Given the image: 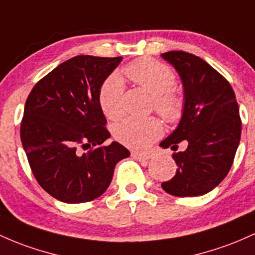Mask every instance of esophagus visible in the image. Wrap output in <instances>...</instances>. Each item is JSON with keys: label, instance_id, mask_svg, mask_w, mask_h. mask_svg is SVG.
<instances>
[{"label": "esophagus", "instance_id": "obj_1", "mask_svg": "<svg viewBox=\"0 0 255 255\" xmlns=\"http://www.w3.org/2000/svg\"><path fill=\"white\" fill-rule=\"evenodd\" d=\"M132 156L134 158L140 159V161H146V159L151 158L150 152H138V151H134V152H132Z\"/></svg>", "mask_w": 255, "mask_h": 255}]
</instances>
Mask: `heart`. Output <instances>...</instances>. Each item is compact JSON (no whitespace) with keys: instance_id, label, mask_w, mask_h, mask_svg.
Wrapping results in <instances>:
<instances>
[{"instance_id":"heart-1","label":"heart","mask_w":255,"mask_h":255,"mask_svg":"<svg viewBox=\"0 0 255 255\" xmlns=\"http://www.w3.org/2000/svg\"><path fill=\"white\" fill-rule=\"evenodd\" d=\"M127 76L144 88L153 98V108L166 120L174 121L181 114L183 103L170 89L175 85L174 72L168 66L152 59H140L126 68ZM125 83L119 74L105 80L99 92V104L108 119L115 120L122 114V96ZM114 136L117 141L132 149H145L162 134L158 120L128 119L114 126Z\"/></svg>"}]
</instances>
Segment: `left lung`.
Listing matches in <instances>:
<instances>
[{
	"instance_id": "left-lung-1",
	"label": "left lung",
	"mask_w": 255,
	"mask_h": 255,
	"mask_svg": "<svg viewBox=\"0 0 255 255\" xmlns=\"http://www.w3.org/2000/svg\"><path fill=\"white\" fill-rule=\"evenodd\" d=\"M180 77L183 113L177 128L159 142L173 151L185 140L186 150L173 153L178 169L162 189L178 197L212 191L230 170L241 139V119L234 89L201 58L181 50L161 54Z\"/></svg>"
}]
</instances>
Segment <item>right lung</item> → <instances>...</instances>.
I'll use <instances>...</instances> for the list:
<instances>
[{
    "label": "right lung",
    "instance_id": "obj_1",
    "mask_svg": "<svg viewBox=\"0 0 255 255\" xmlns=\"http://www.w3.org/2000/svg\"><path fill=\"white\" fill-rule=\"evenodd\" d=\"M121 61L122 57L77 55L42 78L27 97L20 126L23 147L36 180L61 202L99 197L110 185L117 162L130 155L117 141L103 145L110 133L99 92Z\"/></svg>",
    "mask_w": 255,
    "mask_h": 255
}]
</instances>
